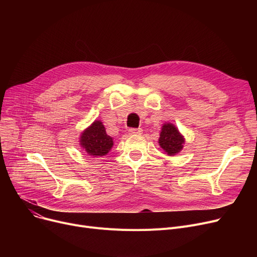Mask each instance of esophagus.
<instances>
[{"instance_id": "34e87169", "label": "esophagus", "mask_w": 257, "mask_h": 257, "mask_svg": "<svg viewBox=\"0 0 257 257\" xmlns=\"http://www.w3.org/2000/svg\"><path fill=\"white\" fill-rule=\"evenodd\" d=\"M128 132L130 134H141L143 132V130H142V128H130L128 130Z\"/></svg>"}]
</instances>
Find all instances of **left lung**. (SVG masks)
<instances>
[{
  "label": "left lung",
  "instance_id": "1",
  "mask_svg": "<svg viewBox=\"0 0 257 257\" xmlns=\"http://www.w3.org/2000/svg\"><path fill=\"white\" fill-rule=\"evenodd\" d=\"M184 143V137L174 124L165 123L161 127L158 144L169 156L178 154L183 149Z\"/></svg>",
  "mask_w": 257,
  "mask_h": 257
}]
</instances>
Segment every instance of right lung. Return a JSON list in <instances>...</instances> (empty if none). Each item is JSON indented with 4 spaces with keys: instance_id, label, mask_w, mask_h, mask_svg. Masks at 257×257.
<instances>
[{
    "instance_id": "1",
    "label": "right lung",
    "mask_w": 257,
    "mask_h": 257,
    "mask_svg": "<svg viewBox=\"0 0 257 257\" xmlns=\"http://www.w3.org/2000/svg\"><path fill=\"white\" fill-rule=\"evenodd\" d=\"M79 145L84 151L93 157H102L111 150L113 140L106 133V129L101 120H93L81 133Z\"/></svg>"
}]
</instances>
